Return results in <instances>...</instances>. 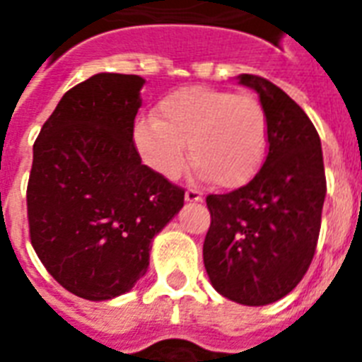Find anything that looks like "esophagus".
I'll return each mask as SVG.
<instances>
[{"instance_id": "34e87169", "label": "esophagus", "mask_w": 362, "mask_h": 362, "mask_svg": "<svg viewBox=\"0 0 362 362\" xmlns=\"http://www.w3.org/2000/svg\"><path fill=\"white\" fill-rule=\"evenodd\" d=\"M186 201L187 203H199V201H203V193L195 187H189V189H186Z\"/></svg>"}]
</instances>
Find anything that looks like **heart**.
<instances>
[{
  "mask_svg": "<svg viewBox=\"0 0 362 362\" xmlns=\"http://www.w3.org/2000/svg\"><path fill=\"white\" fill-rule=\"evenodd\" d=\"M133 144L156 175L176 180L186 167V144L199 176L235 189L257 175L269 148L267 110L247 93L186 86L159 99L153 118L133 125Z\"/></svg>",
  "mask_w": 362,
  "mask_h": 362,
  "instance_id": "obj_1",
  "label": "heart"
}]
</instances>
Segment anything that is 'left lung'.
I'll use <instances>...</instances> for the list:
<instances>
[{"label": "left lung", "instance_id": "8db88e82", "mask_svg": "<svg viewBox=\"0 0 362 362\" xmlns=\"http://www.w3.org/2000/svg\"><path fill=\"white\" fill-rule=\"evenodd\" d=\"M238 82L259 93L269 153L259 173L223 195H209L204 269L220 295L264 306L291 293L314 259L327 193L314 124L284 90L255 75Z\"/></svg>", "mask_w": 362, "mask_h": 362}]
</instances>
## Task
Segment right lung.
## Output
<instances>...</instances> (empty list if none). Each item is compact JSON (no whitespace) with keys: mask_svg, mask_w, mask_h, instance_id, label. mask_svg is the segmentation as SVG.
Returning a JSON list of instances; mask_svg holds the SVG:
<instances>
[{"mask_svg":"<svg viewBox=\"0 0 362 362\" xmlns=\"http://www.w3.org/2000/svg\"><path fill=\"white\" fill-rule=\"evenodd\" d=\"M144 78L99 73L59 99L33 144L31 246L54 280L86 300L124 295L146 274L152 238L184 189L142 165L133 144Z\"/></svg>","mask_w":362,"mask_h":362,"instance_id":"add662e5","label":"right lung"}]
</instances>
